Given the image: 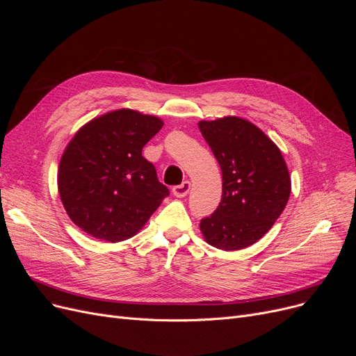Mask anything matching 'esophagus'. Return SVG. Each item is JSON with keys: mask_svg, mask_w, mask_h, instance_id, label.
<instances>
[{"mask_svg": "<svg viewBox=\"0 0 356 356\" xmlns=\"http://www.w3.org/2000/svg\"><path fill=\"white\" fill-rule=\"evenodd\" d=\"M189 191H191V181H183L181 184H177V186H175L173 188V195L176 196V197H183V196H186L189 193Z\"/></svg>", "mask_w": 356, "mask_h": 356, "instance_id": "1", "label": "esophagus"}]
</instances>
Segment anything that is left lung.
I'll return each mask as SVG.
<instances>
[{"label": "left lung", "instance_id": "left-lung-1", "mask_svg": "<svg viewBox=\"0 0 356 356\" xmlns=\"http://www.w3.org/2000/svg\"><path fill=\"white\" fill-rule=\"evenodd\" d=\"M199 128L222 170V199L200 220V231L219 250L247 248L286 208L291 192L286 161L263 131L242 118L200 121Z\"/></svg>", "mask_w": 356, "mask_h": 356}]
</instances>
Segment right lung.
I'll use <instances>...</instances> for the list:
<instances>
[{
  "instance_id": "1",
  "label": "right lung",
  "mask_w": 356,
  "mask_h": 356,
  "mask_svg": "<svg viewBox=\"0 0 356 356\" xmlns=\"http://www.w3.org/2000/svg\"><path fill=\"white\" fill-rule=\"evenodd\" d=\"M163 127L157 117L118 109L82 127L60 160L63 207L83 232L120 242L136 235L170 195L143 147Z\"/></svg>"
}]
</instances>
